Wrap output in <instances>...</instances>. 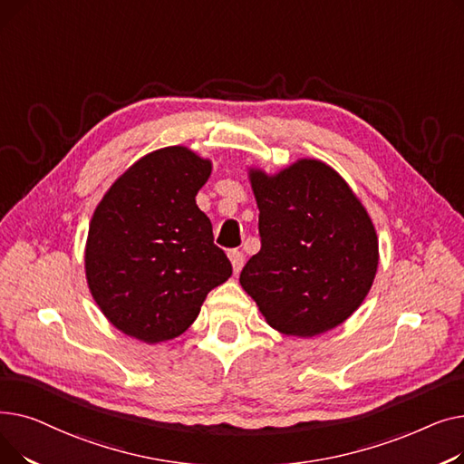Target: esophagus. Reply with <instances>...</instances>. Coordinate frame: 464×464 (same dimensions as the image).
<instances>
[{"label":"esophagus","mask_w":464,"mask_h":464,"mask_svg":"<svg viewBox=\"0 0 464 464\" xmlns=\"http://www.w3.org/2000/svg\"><path fill=\"white\" fill-rule=\"evenodd\" d=\"M229 259H231V265H233V271L240 273L242 265H245V254L238 252V250H231L229 252Z\"/></svg>","instance_id":"esophagus-1"}]
</instances>
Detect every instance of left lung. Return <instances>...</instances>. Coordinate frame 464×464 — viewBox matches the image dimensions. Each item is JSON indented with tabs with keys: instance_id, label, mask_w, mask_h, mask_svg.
Here are the masks:
<instances>
[{
	"instance_id": "1",
	"label": "left lung",
	"mask_w": 464,
	"mask_h": 464,
	"mask_svg": "<svg viewBox=\"0 0 464 464\" xmlns=\"http://www.w3.org/2000/svg\"><path fill=\"white\" fill-rule=\"evenodd\" d=\"M261 250L240 285L282 334L315 336L344 324L369 295L378 237L369 212L333 167L299 160L276 175L250 169Z\"/></svg>"
}]
</instances>
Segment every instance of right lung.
I'll return each instance as SVG.
<instances>
[{"label":"right lung","instance_id":"1","mask_svg":"<svg viewBox=\"0 0 464 464\" xmlns=\"http://www.w3.org/2000/svg\"><path fill=\"white\" fill-rule=\"evenodd\" d=\"M212 163L186 146L135 161L97 205L84 266L92 297L121 333L156 344L182 334L233 269L195 203Z\"/></svg>","mask_w":464,"mask_h":464}]
</instances>
